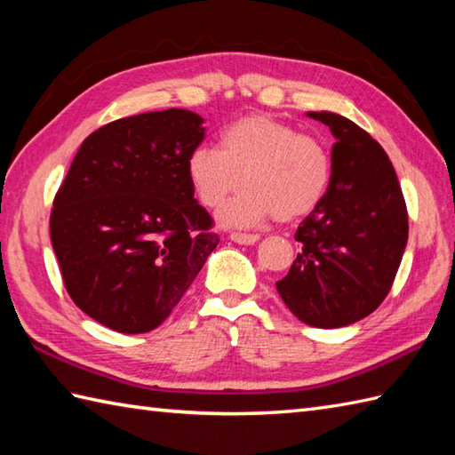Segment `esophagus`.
<instances>
[{"instance_id":"esophagus-1","label":"esophagus","mask_w":455,"mask_h":455,"mask_svg":"<svg viewBox=\"0 0 455 455\" xmlns=\"http://www.w3.org/2000/svg\"><path fill=\"white\" fill-rule=\"evenodd\" d=\"M230 240L236 244H244V246H250V244H256L259 236L258 235H244V233H233L230 235Z\"/></svg>"}]
</instances>
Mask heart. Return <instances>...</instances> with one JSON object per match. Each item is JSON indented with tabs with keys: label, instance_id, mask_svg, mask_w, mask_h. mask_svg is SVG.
I'll list each match as a JSON object with an SVG mask.
<instances>
[{
	"label": "heart",
	"instance_id": "heart-1",
	"mask_svg": "<svg viewBox=\"0 0 455 455\" xmlns=\"http://www.w3.org/2000/svg\"><path fill=\"white\" fill-rule=\"evenodd\" d=\"M331 154L316 139L269 115H246L220 132L219 148H193L188 176L205 207H219L222 227L250 228L272 219L293 220L311 212L331 181Z\"/></svg>",
	"mask_w": 455,
	"mask_h": 455
}]
</instances>
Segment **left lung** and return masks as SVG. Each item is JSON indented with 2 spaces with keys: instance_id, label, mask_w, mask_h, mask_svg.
I'll return each instance as SVG.
<instances>
[{
  "instance_id": "1",
  "label": "left lung",
  "mask_w": 455,
  "mask_h": 455,
  "mask_svg": "<svg viewBox=\"0 0 455 455\" xmlns=\"http://www.w3.org/2000/svg\"><path fill=\"white\" fill-rule=\"evenodd\" d=\"M307 117L324 123L336 139L331 181L297 228L301 252L275 287L299 321L340 328L371 315L387 297L407 246L409 217L379 142L338 113L308 111Z\"/></svg>"
}]
</instances>
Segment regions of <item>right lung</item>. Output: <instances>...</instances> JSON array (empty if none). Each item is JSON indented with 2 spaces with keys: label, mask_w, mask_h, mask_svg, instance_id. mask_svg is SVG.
<instances>
[{
  "label": "right lung",
  "mask_w": 455,
  "mask_h": 455,
  "mask_svg": "<svg viewBox=\"0 0 455 455\" xmlns=\"http://www.w3.org/2000/svg\"><path fill=\"white\" fill-rule=\"evenodd\" d=\"M205 127L166 109L113 121L82 142L51 215L72 301L123 334L160 326L219 244L188 158Z\"/></svg>",
  "instance_id": "add662e5"
}]
</instances>
